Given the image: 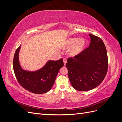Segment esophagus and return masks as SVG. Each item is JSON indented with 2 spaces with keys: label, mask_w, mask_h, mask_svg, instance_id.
<instances>
[{
  "label": "esophagus",
  "mask_w": 122,
  "mask_h": 122,
  "mask_svg": "<svg viewBox=\"0 0 122 122\" xmlns=\"http://www.w3.org/2000/svg\"><path fill=\"white\" fill-rule=\"evenodd\" d=\"M63 61H64V65H65V66H66V63H67V60H66V58H63Z\"/></svg>",
  "instance_id": "esophagus-1"
}]
</instances>
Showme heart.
Here are the masks:
<instances>
[{
  "label": "heart",
  "mask_w": 122,
  "mask_h": 122,
  "mask_svg": "<svg viewBox=\"0 0 122 122\" xmlns=\"http://www.w3.org/2000/svg\"><path fill=\"white\" fill-rule=\"evenodd\" d=\"M86 45V41L84 39L80 40V38H71L69 39L66 43V48H72L74 47L71 52L72 55H76L82 51Z\"/></svg>",
  "instance_id": "obj_1"
}]
</instances>
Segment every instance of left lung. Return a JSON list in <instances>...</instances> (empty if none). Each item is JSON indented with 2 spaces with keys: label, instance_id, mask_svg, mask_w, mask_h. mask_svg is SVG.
I'll return each instance as SVG.
<instances>
[{
  "label": "left lung",
  "instance_id": "left-lung-1",
  "mask_svg": "<svg viewBox=\"0 0 122 122\" xmlns=\"http://www.w3.org/2000/svg\"><path fill=\"white\" fill-rule=\"evenodd\" d=\"M88 47L73 58H68L66 67L72 86L77 91H87L96 87L104 80L108 70V57L101 38L89 34Z\"/></svg>",
  "mask_w": 122,
  "mask_h": 122
}]
</instances>
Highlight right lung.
<instances>
[{
	"label": "right lung",
	"instance_id": "right-lung-1",
	"mask_svg": "<svg viewBox=\"0 0 122 122\" xmlns=\"http://www.w3.org/2000/svg\"><path fill=\"white\" fill-rule=\"evenodd\" d=\"M21 46L17 49L14 56L13 69L18 82L24 89L34 94H44L50 90L60 69L63 67L62 59L49 61L41 69L34 72L23 70L19 62Z\"/></svg>",
	"mask_w": 122,
	"mask_h": 122
}]
</instances>
